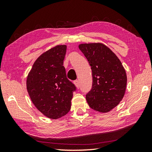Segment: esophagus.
Listing matches in <instances>:
<instances>
[{
  "instance_id": "34e87169",
  "label": "esophagus",
  "mask_w": 152,
  "mask_h": 152,
  "mask_svg": "<svg viewBox=\"0 0 152 152\" xmlns=\"http://www.w3.org/2000/svg\"><path fill=\"white\" fill-rule=\"evenodd\" d=\"M74 82V84H75L77 88H80V83H79V81L78 80H75Z\"/></svg>"
}]
</instances>
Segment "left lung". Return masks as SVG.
<instances>
[{"instance_id": "1", "label": "left lung", "mask_w": 152, "mask_h": 152, "mask_svg": "<svg viewBox=\"0 0 152 152\" xmlns=\"http://www.w3.org/2000/svg\"><path fill=\"white\" fill-rule=\"evenodd\" d=\"M78 48L92 70V86L86 95L87 102L94 110L109 112L125 95L127 80L125 70L117 56L102 43H82Z\"/></svg>"}]
</instances>
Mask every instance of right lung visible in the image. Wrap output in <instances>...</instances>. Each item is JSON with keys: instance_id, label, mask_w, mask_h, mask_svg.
<instances>
[{"instance_id": "1", "label": "right lung", "mask_w": 152, "mask_h": 152, "mask_svg": "<svg viewBox=\"0 0 152 152\" xmlns=\"http://www.w3.org/2000/svg\"><path fill=\"white\" fill-rule=\"evenodd\" d=\"M66 45L51 48L38 58L27 78L33 104L50 119H58L70 111L76 86L67 78L64 64Z\"/></svg>"}]
</instances>
